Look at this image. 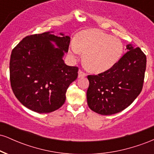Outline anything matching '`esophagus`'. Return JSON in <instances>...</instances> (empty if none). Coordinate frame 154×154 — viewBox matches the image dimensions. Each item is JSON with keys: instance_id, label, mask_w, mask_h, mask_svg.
Listing matches in <instances>:
<instances>
[{"instance_id": "esophagus-1", "label": "esophagus", "mask_w": 154, "mask_h": 154, "mask_svg": "<svg viewBox=\"0 0 154 154\" xmlns=\"http://www.w3.org/2000/svg\"><path fill=\"white\" fill-rule=\"evenodd\" d=\"M85 76H86V74L84 72H82V70H80V69L79 70V72H78V77H79V78H80V77H85Z\"/></svg>"}]
</instances>
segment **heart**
Instances as JSON below:
<instances>
[{"label": "heart", "instance_id": "b5f03b06", "mask_svg": "<svg viewBox=\"0 0 154 154\" xmlns=\"http://www.w3.org/2000/svg\"><path fill=\"white\" fill-rule=\"evenodd\" d=\"M72 52L83 54V63L89 71L100 73L111 69L123 52L119 39L98 29H85L76 35Z\"/></svg>", "mask_w": 154, "mask_h": 154}]
</instances>
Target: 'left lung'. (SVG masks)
Masks as SVG:
<instances>
[{
  "label": "left lung",
  "mask_w": 154,
  "mask_h": 154,
  "mask_svg": "<svg viewBox=\"0 0 154 154\" xmlns=\"http://www.w3.org/2000/svg\"><path fill=\"white\" fill-rule=\"evenodd\" d=\"M128 52L111 69L88 75V106L101 115L120 112L131 104L142 91L146 56L139 47L127 45Z\"/></svg>",
  "instance_id": "left-lung-1"
}]
</instances>
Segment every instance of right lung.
<instances>
[{
	"label": "right lung",
	"instance_id": "right-lung-1",
	"mask_svg": "<svg viewBox=\"0 0 154 154\" xmlns=\"http://www.w3.org/2000/svg\"><path fill=\"white\" fill-rule=\"evenodd\" d=\"M51 32L23 38L12 50L10 59L14 94L24 106L40 114L62 106L67 88L78 76V67L67 66L62 59L69 51L70 38Z\"/></svg>",
	"mask_w": 154,
	"mask_h": 154
}]
</instances>
